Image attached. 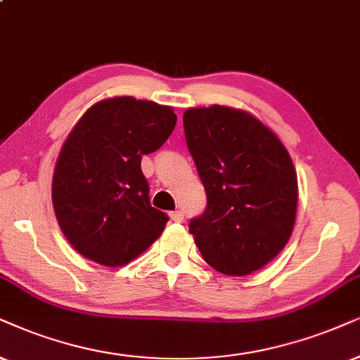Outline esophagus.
Instances as JSON below:
<instances>
[{
    "instance_id": "esophagus-1",
    "label": "esophagus",
    "mask_w": 360,
    "mask_h": 360,
    "mask_svg": "<svg viewBox=\"0 0 360 360\" xmlns=\"http://www.w3.org/2000/svg\"><path fill=\"white\" fill-rule=\"evenodd\" d=\"M171 219L174 222H183L184 221V212L183 211H174L171 212Z\"/></svg>"
}]
</instances>
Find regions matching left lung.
I'll return each mask as SVG.
<instances>
[{"mask_svg":"<svg viewBox=\"0 0 360 360\" xmlns=\"http://www.w3.org/2000/svg\"><path fill=\"white\" fill-rule=\"evenodd\" d=\"M183 122L207 195L189 233L214 269L251 274L271 262L292 234L297 211L292 159L269 127L240 109L191 108Z\"/></svg>","mask_w":360,"mask_h":360,"instance_id":"left-lung-1","label":"left lung"}]
</instances>
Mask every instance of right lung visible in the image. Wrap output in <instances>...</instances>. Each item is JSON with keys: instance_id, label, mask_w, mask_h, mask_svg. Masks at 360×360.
Here are the masks:
<instances>
[{"instance_id": "obj_1", "label": "right lung", "mask_w": 360, "mask_h": 360, "mask_svg": "<svg viewBox=\"0 0 360 360\" xmlns=\"http://www.w3.org/2000/svg\"><path fill=\"white\" fill-rule=\"evenodd\" d=\"M171 106L131 96L91 106L63 144L53 174V206L63 234L81 256L124 266L161 236L166 212L149 202L141 159L174 129Z\"/></svg>"}]
</instances>
